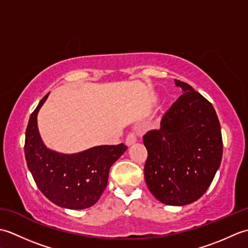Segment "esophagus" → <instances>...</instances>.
Returning a JSON list of instances; mask_svg holds the SVG:
<instances>
[{"instance_id":"1","label":"esophagus","mask_w":248,"mask_h":248,"mask_svg":"<svg viewBox=\"0 0 248 248\" xmlns=\"http://www.w3.org/2000/svg\"><path fill=\"white\" fill-rule=\"evenodd\" d=\"M136 134L134 132H130L127 136V139H125V144H127V146H131L132 144H134L136 141Z\"/></svg>"}]
</instances>
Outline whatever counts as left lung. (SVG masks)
Here are the masks:
<instances>
[{"label":"left lung","instance_id":"left-lung-1","mask_svg":"<svg viewBox=\"0 0 248 248\" xmlns=\"http://www.w3.org/2000/svg\"><path fill=\"white\" fill-rule=\"evenodd\" d=\"M183 93L143 136L148 151L144 173L149 191L161 202L186 205L207 191L220 165L223 140L212 104L188 84L175 80Z\"/></svg>","mask_w":248,"mask_h":248}]
</instances>
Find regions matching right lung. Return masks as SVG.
Here are the masks:
<instances>
[{"instance_id": "1", "label": "right lung", "mask_w": 248, "mask_h": 248, "mask_svg": "<svg viewBox=\"0 0 248 248\" xmlns=\"http://www.w3.org/2000/svg\"><path fill=\"white\" fill-rule=\"evenodd\" d=\"M48 96L31 114L26 128L24 154L28 167L40 192L50 202L71 210L89 208L102 195L110 166L124 155L127 146H96L73 155L46 148L38 131L37 114Z\"/></svg>"}]
</instances>
